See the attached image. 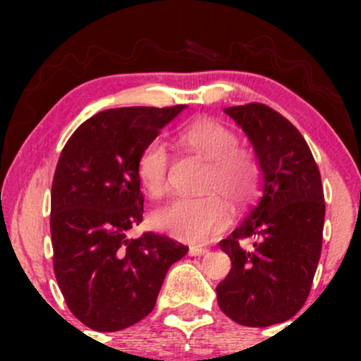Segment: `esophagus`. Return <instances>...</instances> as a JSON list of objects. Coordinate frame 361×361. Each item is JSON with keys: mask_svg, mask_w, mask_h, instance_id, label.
Wrapping results in <instances>:
<instances>
[{"mask_svg": "<svg viewBox=\"0 0 361 361\" xmlns=\"http://www.w3.org/2000/svg\"><path fill=\"white\" fill-rule=\"evenodd\" d=\"M188 255H190V256H205V255H209V250H207V247L192 246V247H190Z\"/></svg>", "mask_w": 361, "mask_h": 361, "instance_id": "obj_1", "label": "esophagus"}]
</instances>
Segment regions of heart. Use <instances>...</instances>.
<instances>
[{"instance_id":"heart-1","label":"heart","mask_w":361,"mask_h":361,"mask_svg":"<svg viewBox=\"0 0 361 361\" xmlns=\"http://www.w3.org/2000/svg\"><path fill=\"white\" fill-rule=\"evenodd\" d=\"M175 142L209 161L202 180V192L207 195L173 198L152 212L151 222L181 241L205 243L222 233L231 221L229 207L216 193L235 205L246 204L258 186V164L239 147L233 128L210 117H197L181 126L175 132ZM135 175L149 197L157 198L166 192L169 154L159 139L149 140L139 152Z\"/></svg>"}]
</instances>
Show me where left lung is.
<instances>
[{
	"label": "left lung",
	"instance_id": "8db88e82",
	"mask_svg": "<svg viewBox=\"0 0 361 361\" xmlns=\"http://www.w3.org/2000/svg\"><path fill=\"white\" fill-rule=\"evenodd\" d=\"M250 137L263 171V195L247 217L219 243L233 261L217 285L219 307L238 324L288 321L307 300L322 246L324 192L302 134L263 103L224 110ZM255 239L251 250L243 238Z\"/></svg>",
	"mask_w": 361,
	"mask_h": 361
}]
</instances>
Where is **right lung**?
<instances>
[{
  "label": "right lung",
  "mask_w": 361,
  "mask_h": 361,
  "mask_svg": "<svg viewBox=\"0 0 361 361\" xmlns=\"http://www.w3.org/2000/svg\"><path fill=\"white\" fill-rule=\"evenodd\" d=\"M183 109L100 111L62 149L51 193L54 273L69 310L91 329L111 333L146 317L169 267L188 252L166 235H127L142 222L139 152Z\"/></svg>",
  "instance_id": "obj_1"
}]
</instances>
